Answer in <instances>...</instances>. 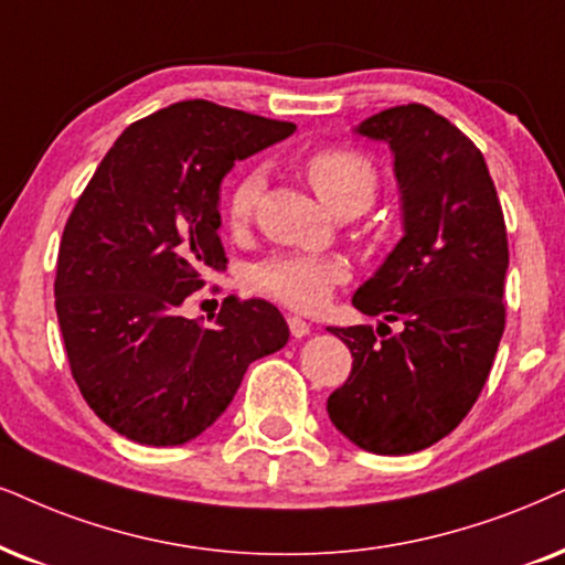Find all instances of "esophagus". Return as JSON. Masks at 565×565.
I'll return each instance as SVG.
<instances>
[{
  "label": "esophagus",
  "mask_w": 565,
  "mask_h": 565,
  "mask_svg": "<svg viewBox=\"0 0 565 565\" xmlns=\"http://www.w3.org/2000/svg\"><path fill=\"white\" fill-rule=\"evenodd\" d=\"M287 323H289V331H291V335H295V339H302V335L310 333V323H307V320H302V318L289 316Z\"/></svg>",
  "instance_id": "esophagus-1"
}]
</instances>
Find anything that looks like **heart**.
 Wrapping results in <instances>:
<instances>
[{
  "label": "heart",
  "mask_w": 565,
  "mask_h": 565,
  "mask_svg": "<svg viewBox=\"0 0 565 565\" xmlns=\"http://www.w3.org/2000/svg\"><path fill=\"white\" fill-rule=\"evenodd\" d=\"M305 174L320 200L335 213L344 209L365 211L377 192V169L365 153L349 146H326L305 159ZM266 190L260 169H247L232 182L226 195V221L242 230L258 211ZM253 287L295 310H318L333 287L347 281V266L333 258H312L299 253L270 255L249 274Z\"/></svg>",
  "instance_id": "b5f03b06"
}]
</instances>
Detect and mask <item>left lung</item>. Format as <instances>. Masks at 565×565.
<instances>
[{
    "instance_id": "1",
    "label": "left lung",
    "mask_w": 565,
    "mask_h": 565,
    "mask_svg": "<svg viewBox=\"0 0 565 565\" xmlns=\"http://www.w3.org/2000/svg\"><path fill=\"white\" fill-rule=\"evenodd\" d=\"M356 132L394 151L404 237L352 302L402 331L328 328L354 356L328 417L365 451L402 456L446 438L488 381L505 328L509 234L484 156L446 117L406 104Z\"/></svg>"
}]
</instances>
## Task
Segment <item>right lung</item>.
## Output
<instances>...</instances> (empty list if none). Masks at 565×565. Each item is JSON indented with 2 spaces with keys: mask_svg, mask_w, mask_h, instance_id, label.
Wrapping results in <instances>:
<instances>
[{
  "mask_svg": "<svg viewBox=\"0 0 565 565\" xmlns=\"http://www.w3.org/2000/svg\"><path fill=\"white\" fill-rule=\"evenodd\" d=\"M295 130L203 98L171 104L127 127L77 198L56 255V318L83 398L125 438H198L249 362L289 341L266 299L226 297L211 326L182 318L180 305L226 268V171Z\"/></svg>",
  "mask_w": 565,
  "mask_h": 565,
  "instance_id": "add662e5",
  "label": "right lung"
}]
</instances>
